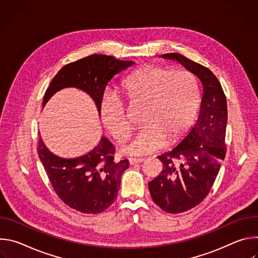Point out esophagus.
<instances>
[{
	"label": "esophagus",
	"mask_w": 258,
	"mask_h": 258,
	"mask_svg": "<svg viewBox=\"0 0 258 258\" xmlns=\"http://www.w3.org/2000/svg\"><path fill=\"white\" fill-rule=\"evenodd\" d=\"M128 161H130L131 165H135V164H139V163L144 162L145 159L144 158H130Z\"/></svg>",
	"instance_id": "esophagus-1"
}]
</instances>
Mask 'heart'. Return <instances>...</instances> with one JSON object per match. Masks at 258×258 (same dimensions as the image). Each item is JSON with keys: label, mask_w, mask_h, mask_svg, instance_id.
I'll list each match as a JSON object with an SVG mask.
<instances>
[{"label": "heart", "mask_w": 258, "mask_h": 258, "mask_svg": "<svg viewBox=\"0 0 258 258\" xmlns=\"http://www.w3.org/2000/svg\"><path fill=\"white\" fill-rule=\"evenodd\" d=\"M120 94L131 107H144L145 125L124 140L119 151L127 156L152 154L177 141L193 122L200 104L199 84L193 73L159 66H146L128 76ZM104 126L115 139L130 131V117L122 103L112 94H105L100 103Z\"/></svg>", "instance_id": "obj_1"}]
</instances>
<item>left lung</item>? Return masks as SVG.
Here are the masks:
<instances>
[{"label": "left lung", "mask_w": 258, "mask_h": 258, "mask_svg": "<svg viewBox=\"0 0 258 258\" xmlns=\"http://www.w3.org/2000/svg\"><path fill=\"white\" fill-rule=\"evenodd\" d=\"M159 57L180 63L203 87L196 123L177 146L158 156L163 169L149 182L155 204L175 214L201 203L213 185L227 151L228 108L223 88L208 68L178 53Z\"/></svg>", "instance_id": "1"}]
</instances>
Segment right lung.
Returning <instances> with one entry per match:
<instances>
[{"label":"right lung","mask_w":258,"mask_h":258,"mask_svg":"<svg viewBox=\"0 0 258 258\" xmlns=\"http://www.w3.org/2000/svg\"><path fill=\"white\" fill-rule=\"evenodd\" d=\"M133 61L93 54L63 66L46 91L43 108L59 91L76 88L88 94L100 115V103L108 83L115 75L133 66ZM114 146L102 136L98 145L76 158H63L51 152L42 137L39 156L59 198L83 213H100L111 205L119 190L122 172L128 160H114Z\"/></svg>","instance_id":"add662e5"}]
</instances>
